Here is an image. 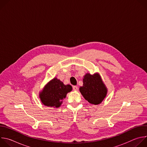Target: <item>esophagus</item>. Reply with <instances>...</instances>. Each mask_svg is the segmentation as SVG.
Returning <instances> with one entry per match:
<instances>
[{"label": "esophagus", "instance_id": "1", "mask_svg": "<svg viewBox=\"0 0 147 147\" xmlns=\"http://www.w3.org/2000/svg\"><path fill=\"white\" fill-rule=\"evenodd\" d=\"M73 90L74 91H76V90H78V87H77V86H73Z\"/></svg>", "mask_w": 147, "mask_h": 147}]
</instances>
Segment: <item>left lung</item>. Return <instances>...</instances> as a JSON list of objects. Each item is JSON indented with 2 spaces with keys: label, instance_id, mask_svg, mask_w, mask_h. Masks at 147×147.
<instances>
[{
  "label": "left lung",
  "instance_id": "left-lung-1",
  "mask_svg": "<svg viewBox=\"0 0 147 147\" xmlns=\"http://www.w3.org/2000/svg\"><path fill=\"white\" fill-rule=\"evenodd\" d=\"M80 91L87 100L91 104L98 105L105 98L107 90L98 74H87L83 78V86Z\"/></svg>",
  "mask_w": 147,
  "mask_h": 147
}]
</instances>
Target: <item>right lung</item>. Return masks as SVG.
Returning a JSON list of instances; mask_svg holds the SVG:
<instances>
[{
    "mask_svg": "<svg viewBox=\"0 0 147 147\" xmlns=\"http://www.w3.org/2000/svg\"><path fill=\"white\" fill-rule=\"evenodd\" d=\"M72 90L70 85H65L56 78H53L45 86L39 97L45 106L59 108L67 94Z\"/></svg>",
    "mask_w": 147,
    "mask_h": 147,
    "instance_id": "1",
    "label": "right lung"
}]
</instances>
